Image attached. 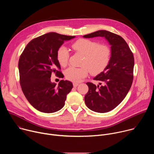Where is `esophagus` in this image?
Returning <instances> with one entry per match:
<instances>
[{"label":"esophagus","instance_id":"1","mask_svg":"<svg viewBox=\"0 0 154 154\" xmlns=\"http://www.w3.org/2000/svg\"><path fill=\"white\" fill-rule=\"evenodd\" d=\"M79 85V83H75V82H74L73 83V86H74V87H76V86H77Z\"/></svg>","mask_w":154,"mask_h":154}]
</instances>
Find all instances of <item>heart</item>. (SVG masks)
Segmentation results:
<instances>
[{"instance_id": "b5f03b06", "label": "heart", "mask_w": 154, "mask_h": 154, "mask_svg": "<svg viewBox=\"0 0 154 154\" xmlns=\"http://www.w3.org/2000/svg\"><path fill=\"white\" fill-rule=\"evenodd\" d=\"M72 48L84 55L81 68L70 67L65 71V77L68 80L78 82L87 76L90 71L93 75L103 71L111 60L112 52L108 46L99 45L97 41L81 38L72 45ZM69 52L66 48L61 46L57 52L58 63L64 67L68 63Z\"/></svg>"}]
</instances>
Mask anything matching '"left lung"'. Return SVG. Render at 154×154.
Masks as SVG:
<instances>
[{
	"instance_id": "left-lung-1",
	"label": "left lung",
	"mask_w": 154,
	"mask_h": 154,
	"mask_svg": "<svg viewBox=\"0 0 154 154\" xmlns=\"http://www.w3.org/2000/svg\"><path fill=\"white\" fill-rule=\"evenodd\" d=\"M104 37L111 45V60L105 69L93 79L102 82L96 86L91 82L85 96L87 107L97 113H106L116 108L125 97L134 79V57L125 41L119 35L106 30H98L84 38Z\"/></svg>"
}]
</instances>
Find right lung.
<instances>
[{
	"mask_svg": "<svg viewBox=\"0 0 154 154\" xmlns=\"http://www.w3.org/2000/svg\"><path fill=\"white\" fill-rule=\"evenodd\" d=\"M74 37L55 32L45 34L31 40L20 56L18 68L22 91L39 112L51 113L60 110L72 88V82L61 80L57 86L51 82V77L55 73L63 78L57 52L64 41Z\"/></svg>",
	"mask_w": 154,
	"mask_h": 154,
	"instance_id": "right-lung-1",
	"label": "right lung"
}]
</instances>
